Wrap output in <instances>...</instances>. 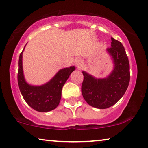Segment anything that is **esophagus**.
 Wrapping results in <instances>:
<instances>
[{
	"label": "esophagus",
	"mask_w": 148,
	"mask_h": 148,
	"mask_svg": "<svg viewBox=\"0 0 148 148\" xmlns=\"http://www.w3.org/2000/svg\"><path fill=\"white\" fill-rule=\"evenodd\" d=\"M75 65L76 66V67H77L78 69H80L81 67H82L83 65V60L81 58H76L75 60Z\"/></svg>",
	"instance_id": "esophagus-1"
}]
</instances>
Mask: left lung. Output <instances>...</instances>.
<instances>
[{
	"instance_id": "8db88e82",
	"label": "left lung",
	"mask_w": 148,
	"mask_h": 148,
	"mask_svg": "<svg viewBox=\"0 0 148 148\" xmlns=\"http://www.w3.org/2000/svg\"><path fill=\"white\" fill-rule=\"evenodd\" d=\"M113 62V69L108 76L97 79L83 71L81 92L88 104L99 109L109 108L123 97L130 80V63L121 42L111 37V47L106 49Z\"/></svg>"
}]
</instances>
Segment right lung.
Instances as JSON below:
<instances>
[{
  "label": "right lung",
  "instance_id": "right-lung-1",
  "mask_svg": "<svg viewBox=\"0 0 148 148\" xmlns=\"http://www.w3.org/2000/svg\"><path fill=\"white\" fill-rule=\"evenodd\" d=\"M24 47V49H25ZM18 59V84L20 92L26 103L35 111L49 112L58 106L61 99L62 88L75 67L61 69L50 81L41 86L30 85L25 81L23 71V52Z\"/></svg>",
  "mask_w": 148,
  "mask_h": 148
}]
</instances>
